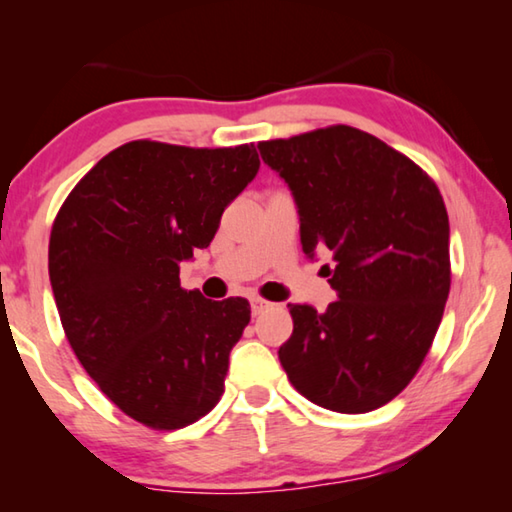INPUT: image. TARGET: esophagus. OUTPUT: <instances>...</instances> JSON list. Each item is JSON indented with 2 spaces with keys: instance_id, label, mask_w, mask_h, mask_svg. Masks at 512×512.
Instances as JSON below:
<instances>
[{
  "instance_id": "1",
  "label": "esophagus",
  "mask_w": 512,
  "mask_h": 512,
  "mask_svg": "<svg viewBox=\"0 0 512 512\" xmlns=\"http://www.w3.org/2000/svg\"><path fill=\"white\" fill-rule=\"evenodd\" d=\"M268 307H271V302H266L262 298H250V311H253V316H259Z\"/></svg>"
}]
</instances>
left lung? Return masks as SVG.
Listing matches in <instances>:
<instances>
[{"label":"left lung","instance_id":"1","mask_svg":"<svg viewBox=\"0 0 512 512\" xmlns=\"http://www.w3.org/2000/svg\"><path fill=\"white\" fill-rule=\"evenodd\" d=\"M291 189L302 253L336 300L289 305L293 334L277 357L296 391L323 409L368 413L418 372L449 296V219L418 164L352 126L257 144Z\"/></svg>","mask_w":512,"mask_h":512}]
</instances>
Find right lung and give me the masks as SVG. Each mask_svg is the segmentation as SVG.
Segmentation results:
<instances>
[{"label":"right lung","mask_w":512,"mask_h":512,"mask_svg":"<svg viewBox=\"0 0 512 512\" xmlns=\"http://www.w3.org/2000/svg\"><path fill=\"white\" fill-rule=\"evenodd\" d=\"M257 171L253 144L128 142L85 173L56 216L49 280L67 341L110 402L146 427H187L223 393L250 305L185 291L178 273Z\"/></svg>","instance_id":"right-lung-1"}]
</instances>
